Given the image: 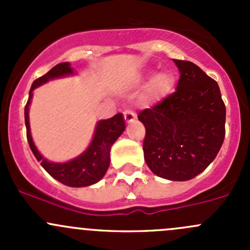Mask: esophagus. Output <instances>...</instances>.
Segmentation results:
<instances>
[{"label":"esophagus","mask_w":250,"mask_h":250,"mask_svg":"<svg viewBox=\"0 0 250 250\" xmlns=\"http://www.w3.org/2000/svg\"><path fill=\"white\" fill-rule=\"evenodd\" d=\"M123 116H125V122H128V123L134 122L135 118H137V115H135V113H134V111L130 110V109L125 110V112H123Z\"/></svg>","instance_id":"1"}]
</instances>
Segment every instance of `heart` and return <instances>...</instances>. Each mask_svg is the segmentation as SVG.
I'll return each instance as SVG.
<instances>
[{
	"label": "heart",
	"mask_w": 250,
	"mask_h": 250,
	"mask_svg": "<svg viewBox=\"0 0 250 250\" xmlns=\"http://www.w3.org/2000/svg\"><path fill=\"white\" fill-rule=\"evenodd\" d=\"M172 87L173 77L170 76V74L166 71L160 72L148 82L145 93H144V98L147 102H157V100L167 97L172 90Z\"/></svg>",
	"instance_id": "heart-1"
}]
</instances>
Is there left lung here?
Listing matches in <instances>:
<instances>
[{"label": "left lung", "instance_id": "8db88e82", "mask_svg": "<svg viewBox=\"0 0 250 250\" xmlns=\"http://www.w3.org/2000/svg\"><path fill=\"white\" fill-rule=\"evenodd\" d=\"M176 90L138 118L145 125L144 158L157 176L186 181L202 173L225 138L226 107L216 81L193 62L176 60Z\"/></svg>", "mask_w": 250, "mask_h": 250}]
</instances>
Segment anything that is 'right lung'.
I'll return each instance as SVG.
<instances>
[{
  "label": "right lung",
  "mask_w": 250,
  "mask_h": 250,
  "mask_svg": "<svg viewBox=\"0 0 250 250\" xmlns=\"http://www.w3.org/2000/svg\"><path fill=\"white\" fill-rule=\"evenodd\" d=\"M72 74H74V70L70 66V62H62V64L55 65L46 75L34 81L29 93V100L25 105V125H26V137L30 148L36 160L41 162V166L46 169V172L64 185L71 186V188H84V186L98 183L106 173L110 166L111 146L125 129V118L122 113H117L107 120L99 121L97 123L94 137L87 150L81 153L78 157L65 163L49 162L39 152L31 138L29 123V106L31 103L32 90L53 78Z\"/></svg>",
  "instance_id": "add662e5"
}]
</instances>
